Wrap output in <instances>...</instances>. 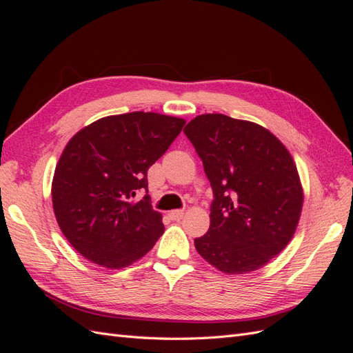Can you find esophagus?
<instances>
[{
    "label": "esophagus",
    "instance_id": "1",
    "mask_svg": "<svg viewBox=\"0 0 353 353\" xmlns=\"http://www.w3.org/2000/svg\"><path fill=\"white\" fill-rule=\"evenodd\" d=\"M169 216L172 221H181L184 216V210H170L169 212Z\"/></svg>",
    "mask_w": 353,
    "mask_h": 353
}]
</instances>
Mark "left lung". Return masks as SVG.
I'll return each instance as SVG.
<instances>
[{"label": "left lung", "mask_w": 353, "mask_h": 353, "mask_svg": "<svg viewBox=\"0 0 353 353\" xmlns=\"http://www.w3.org/2000/svg\"><path fill=\"white\" fill-rule=\"evenodd\" d=\"M184 132L213 191L210 227L194 239L197 252L225 274L262 268L292 240L302 212L290 153L265 128L221 113L194 117Z\"/></svg>", "instance_id": "obj_1"}]
</instances>
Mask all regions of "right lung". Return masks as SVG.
I'll use <instances>...</instances> for the list:
<instances>
[{
	"label": "right lung",
	"instance_id": "obj_1",
	"mask_svg": "<svg viewBox=\"0 0 353 353\" xmlns=\"http://www.w3.org/2000/svg\"><path fill=\"white\" fill-rule=\"evenodd\" d=\"M184 125L179 117L132 112L103 117L68 143L52 179V208L60 230L83 258L125 268L162 236V216L147 194V170ZM138 190L146 194L137 202Z\"/></svg>",
	"mask_w": 353,
	"mask_h": 353
}]
</instances>
